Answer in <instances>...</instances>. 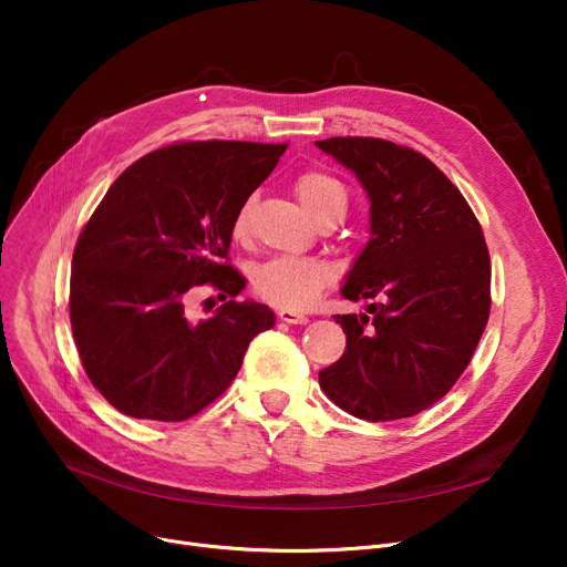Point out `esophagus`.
<instances>
[{
  "instance_id": "34e87169",
  "label": "esophagus",
  "mask_w": 567,
  "mask_h": 567,
  "mask_svg": "<svg viewBox=\"0 0 567 567\" xmlns=\"http://www.w3.org/2000/svg\"><path fill=\"white\" fill-rule=\"evenodd\" d=\"M278 317H280V321H285V323H308V321H310L303 312H296V310H280Z\"/></svg>"
}]
</instances>
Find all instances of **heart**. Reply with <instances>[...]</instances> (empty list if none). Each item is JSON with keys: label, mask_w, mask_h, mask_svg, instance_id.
I'll return each instance as SVG.
<instances>
[{"label": "heart", "mask_w": 567, "mask_h": 567, "mask_svg": "<svg viewBox=\"0 0 567 567\" xmlns=\"http://www.w3.org/2000/svg\"><path fill=\"white\" fill-rule=\"evenodd\" d=\"M293 190L319 223L344 216L347 190L333 174L323 169H306L296 176ZM250 208L252 197L238 206L231 220L234 236H244L248 231ZM333 280L336 266L329 259L280 255L261 261L255 268L250 276V287L268 306L282 310H303L310 308Z\"/></svg>", "instance_id": "b5f03b06"}]
</instances>
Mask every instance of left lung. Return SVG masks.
<instances>
[{"label": "left lung", "mask_w": 567, "mask_h": 567, "mask_svg": "<svg viewBox=\"0 0 567 567\" xmlns=\"http://www.w3.org/2000/svg\"><path fill=\"white\" fill-rule=\"evenodd\" d=\"M370 195L372 238L342 296L368 315H336L347 336L321 391L370 423L421 413L449 393L489 319L492 264L483 227L427 156L381 137L319 140Z\"/></svg>", "instance_id": "1"}]
</instances>
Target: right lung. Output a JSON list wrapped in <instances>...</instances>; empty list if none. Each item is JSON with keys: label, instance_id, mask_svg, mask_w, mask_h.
<instances>
[{"label": "right lung", "instance_id": "obj_1", "mask_svg": "<svg viewBox=\"0 0 567 567\" xmlns=\"http://www.w3.org/2000/svg\"><path fill=\"white\" fill-rule=\"evenodd\" d=\"M285 144L174 142L118 174L82 227L69 315L94 389L131 419L178 423L216 402L250 340L274 326L261 303L236 301L231 220L274 172ZM197 286L228 301L193 322Z\"/></svg>", "mask_w": 567, "mask_h": 567}]
</instances>
